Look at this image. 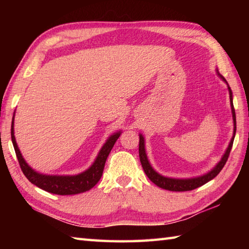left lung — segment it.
Segmentation results:
<instances>
[{"label":"left lung","mask_w":249,"mask_h":249,"mask_svg":"<svg viewBox=\"0 0 249 249\" xmlns=\"http://www.w3.org/2000/svg\"><path fill=\"white\" fill-rule=\"evenodd\" d=\"M218 72V71H217ZM218 75L222 78L223 81L226 82V80L222 77V75L218 73ZM227 83V82H226ZM227 88H229V92H230V101H231V114H233V122H234V134L233 137L230 142V145L227 147V149L225 151V154L223 155L222 159L218 161L217 165L213 168L212 170L209 171L208 174H205L203 176L200 177H196V178H190V179H176V178H168V177H163L161 175H159L158 172H156L153 167L150 166V163L148 161V158H147L146 155V150H145V141H144V136L142 134H140V159H141V163L142 169H144L146 176L150 179L151 182H154L156 185H158L159 188L165 189V190H169V191H190L193 190V189H196L201 187V185L205 184L206 182L212 180L213 178L220 174V171L223 169V167L229 159V156L231 153V146H233V142L235 138V133H236V115H235V109H234V105H233V94H231V88L227 84Z\"/></svg>","instance_id":"left-lung-1"}]
</instances>
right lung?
I'll return each mask as SVG.
<instances>
[{
    "label": "right lung",
    "instance_id": "obj_1",
    "mask_svg": "<svg viewBox=\"0 0 249 249\" xmlns=\"http://www.w3.org/2000/svg\"><path fill=\"white\" fill-rule=\"evenodd\" d=\"M121 130L115 134L111 135L108 137L107 142L101 148L98 157L94 160L93 165H92L89 169L81 172V174L75 176H48L38 174V172L32 169L31 167L27 165L25 161L22 154L18 147L14 136V116L13 121H12V127H11V136H12V142H13L16 157L19 162L20 169H22L25 177L31 181L33 184L43 190L53 193V195L59 196H70V195H78V193H82L86 191H89L91 188L99 182L103 174L104 165L107 161L108 154L114 146L117 138L120 137Z\"/></svg>",
    "mask_w": 249,
    "mask_h": 249
}]
</instances>
